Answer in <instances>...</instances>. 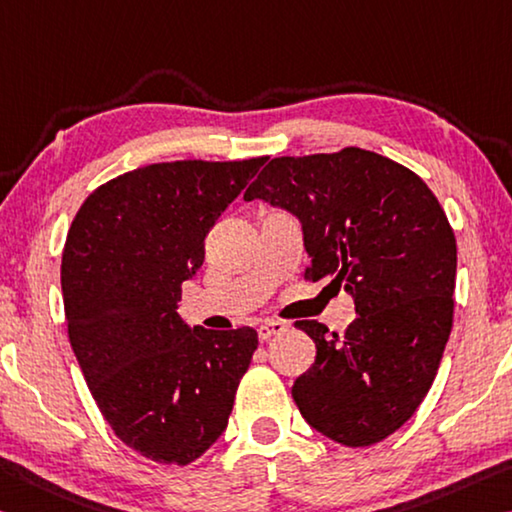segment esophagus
Returning <instances> with one entry per match:
<instances>
[{"instance_id":"1","label":"esophagus","mask_w":512,"mask_h":512,"mask_svg":"<svg viewBox=\"0 0 512 512\" xmlns=\"http://www.w3.org/2000/svg\"><path fill=\"white\" fill-rule=\"evenodd\" d=\"M285 330H287V326L282 321H264L262 326L257 328V335L262 342H266V339L280 335V332H285Z\"/></svg>"}]
</instances>
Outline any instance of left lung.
I'll use <instances>...</instances> for the list:
<instances>
[{
    "mask_svg": "<svg viewBox=\"0 0 512 512\" xmlns=\"http://www.w3.org/2000/svg\"><path fill=\"white\" fill-rule=\"evenodd\" d=\"M298 218L305 278L344 287L355 321L344 337L298 321L316 358L291 396L314 431L369 446L408 421L431 389L453 323L458 250L419 175L376 152L271 159L243 200Z\"/></svg>",
    "mask_w": 512,
    "mask_h": 512,
    "instance_id": "obj_1",
    "label": "left lung"
}]
</instances>
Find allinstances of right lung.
I'll use <instances>...</instances> for the list:
<instances>
[{"label": "right lung", "instance_id": "1", "mask_svg": "<svg viewBox=\"0 0 512 512\" xmlns=\"http://www.w3.org/2000/svg\"><path fill=\"white\" fill-rule=\"evenodd\" d=\"M266 157L170 161L102 184L61 262L72 351L97 408L141 456L189 465L227 428L257 332L189 326L177 303L205 239Z\"/></svg>", "mask_w": 512, "mask_h": 512}]
</instances>
